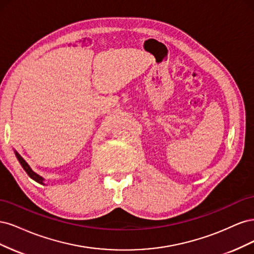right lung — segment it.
I'll return each mask as SVG.
<instances>
[{
    "label": "right lung",
    "instance_id": "1",
    "mask_svg": "<svg viewBox=\"0 0 254 254\" xmlns=\"http://www.w3.org/2000/svg\"><path fill=\"white\" fill-rule=\"evenodd\" d=\"M16 156H17V158H18V160H19V162L21 163L22 167L24 168V171L27 173V175L30 177V178H33V179L36 180L37 182H39V183H42V184H43V178H42V177L39 176V175H37L36 173H34L32 170H30V167L28 166V164L25 162L24 160H23V158L19 155L18 152H16Z\"/></svg>",
    "mask_w": 254,
    "mask_h": 254
}]
</instances>
